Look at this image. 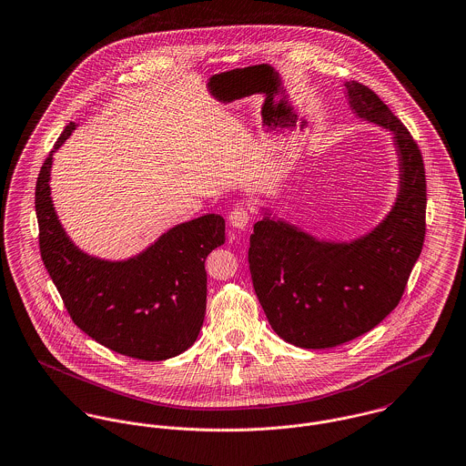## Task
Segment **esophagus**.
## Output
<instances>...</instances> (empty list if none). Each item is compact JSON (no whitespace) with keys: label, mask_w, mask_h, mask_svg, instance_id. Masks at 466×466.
Listing matches in <instances>:
<instances>
[{"label":"esophagus","mask_w":466,"mask_h":466,"mask_svg":"<svg viewBox=\"0 0 466 466\" xmlns=\"http://www.w3.org/2000/svg\"><path fill=\"white\" fill-rule=\"evenodd\" d=\"M228 220L233 228L246 229L251 222V213L248 212V208H244V207H237V208H233V212L229 213Z\"/></svg>","instance_id":"obj_1"}]
</instances>
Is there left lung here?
Wrapping results in <instances>:
<instances>
[{
	"instance_id": "8db88e82",
	"label": "left lung",
	"mask_w": 466,
	"mask_h": 466,
	"mask_svg": "<svg viewBox=\"0 0 466 466\" xmlns=\"http://www.w3.org/2000/svg\"><path fill=\"white\" fill-rule=\"evenodd\" d=\"M350 110L393 133L399 157L395 205L367 235L319 240L268 210L254 224L249 268L258 300L278 337L302 349H328L376 328L399 304L425 238L422 153L380 96L343 84Z\"/></svg>"
}]
</instances>
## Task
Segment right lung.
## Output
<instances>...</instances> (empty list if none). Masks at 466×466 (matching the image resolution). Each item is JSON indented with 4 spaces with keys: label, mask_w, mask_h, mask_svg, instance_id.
I'll return each instance as SVG.
<instances>
[{
    "label": "right lung",
    "mask_w": 466,
    "mask_h": 466,
    "mask_svg": "<svg viewBox=\"0 0 466 466\" xmlns=\"http://www.w3.org/2000/svg\"><path fill=\"white\" fill-rule=\"evenodd\" d=\"M75 127L69 123L62 131L37 177L44 265L73 322L90 339L144 361L174 358L201 331L207 311L205 259L224 244L226 222L208 213L177 224L146 251L123 261L80 251L56 217L49 187L53 153Z\"/></svg>",
    "instance_id": "obj_1"
}]
</instances>
